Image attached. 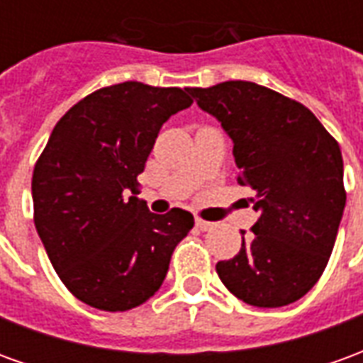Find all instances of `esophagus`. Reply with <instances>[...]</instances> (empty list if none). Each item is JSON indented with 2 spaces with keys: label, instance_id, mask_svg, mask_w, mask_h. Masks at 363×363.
Instances as JSON below:
<instances>
[{
  "label": "esophagus",
  "instance_id": "34e87169",
  "mask_svg": "<svg viewBox=\"0 0 363 363\" xmlns=\"http://www.w3.org/2000/svg\"><path fill=\"white\" fill-rule=\"evenodd\" d=\"M196 228L200 229V231H210V229H213V223L212 221H206V220H202V218H198Z\"/></svg>",
  "mask_w": 363,
  "mask_h": 363
}]
</instances>
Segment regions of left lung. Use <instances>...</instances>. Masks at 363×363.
<instances>
[{"mask_svg": "<svg viewBox=\"0 0 363 363\" xmlns=\"http://www.w3.org/2000/svg\"><path fill=\"white\" fill-rule=\"evenodd\" d=\"M189 93L233 140L237 182L255 190L259 212L241 251L216 272L245 303H294L317 284L335 247L346 204L340 145L307 106L257 83Z\"/></svg>", "mask_w": 363, "mask_h": 363, "instance_id": "8db88e82", "label": "left lung"}]
</instances>
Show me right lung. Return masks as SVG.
I'll return each mask as SVG.
<instances>
[{"label": "right lung", "mask_w": 363, "mask_h": 363, "mask_svg": "<svg viewBox=\"0 0 363 363\" xmlns=\"http://www.w3.org/2000/svg\"><path fill=\"white\" fill-rule=\"evenodd\" d=\"M190 104L189 89L116 83L82 99L52 130L33 171L35 228L83 303L101 311L145 303L194 228L186 210L155 216L135 196L163 122Z\"/></svg>", "instance_id": "right-lung-1"}]
</instances>
